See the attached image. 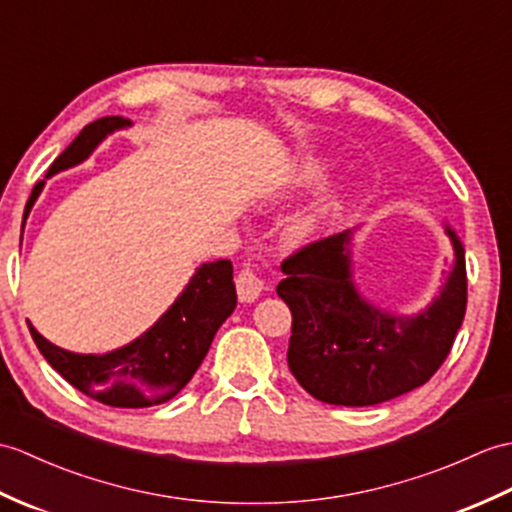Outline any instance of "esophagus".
Wrapping results in <instances>:
<instances>
[{
  "mask_svg": "<svg viewBox=\"0 0 512 512\" xmlns=\"http://www.w3.org/2000/svg\"><path fill=\"white\" fill-rule=\"evenodd\" d=\"M237 288V299L242 303H253L257 301L261 292H264V279H261L253 268H242L240 275L235 279Z\"/></svg>",
  "mask_w": 512,
  "mask_h": 512,
  "instance_id": "obj_1",
  "label": "esophagus"
}]
</instances>
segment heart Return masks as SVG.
Instances as JSON below:
<instances>
[{"mask_svg": "<svg viewBox=\"0 0 512 512\" xmlns=\"http://www.w3.org/2000/svg\"><path fill=\"white\" fill-rule=\"evenodd\" d=\"M325 170V165L320 161H314L310 168L305 170L307 178H314L320 172ZM342 196L338 194H327L323 198H318L310 209H305L299 213L285 229V237H288L290 244H307L312 242L314 237H318L325 229H329L331 224L336 222L342 211Z\"/></svg>", "mask_w": 512, "mask_h": 512, "instance_id": "obj_1", "label": "heart"}]
</instances>
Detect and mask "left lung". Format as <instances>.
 I'll use <instances>...</instances> for the list:
<instances>
[{"mask_svg": "<svg viewBox=\"0 0 512 512\" xmlns=\"http://www.w3.org/2000/svg\"><path fill=\"white\" fill-rule=\"evenodd\" d=\"M454 261L432 303L392 314L353 281V231L301 248L281 264L277 294L292 312L288 366L307 392L334 406H375L423 386L451 351L467 310L465 248L445 224Z\"/></svg>", "mask_w": 512, "mask_h": 512, "instance_id": "left-lung-1", "label": "left lung"}]
</instances>
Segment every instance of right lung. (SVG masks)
<instances>
[{
	"label": "right lung",
	"mask_w": 512,
	"mask_h": 512,
	"mask_svg": "<svg viewBox=\"0 0 512 512\" xmlns=\"http://www.w3.org/2000/svg\"><path fill=\"white\" fill-rule=\"evenodd\" d=\"M128 126L124 117H102L87 124L50 165L45 178L89 159L106 137ZM43 187L45 181L34 185L23 224ZM235 305L233 266L229 259H218L196 268L185 290L148 331L109 353L67 351L45 340L30 323L28 327L43 358L87 397L113 408H150L170 401L187 386Z\"/></svg>",
	"instance_id": "1"
}]
</instances>
